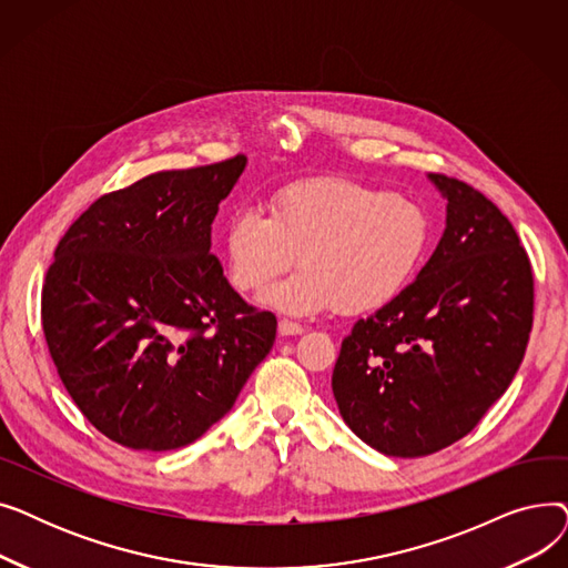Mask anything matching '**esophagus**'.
Listing matches in <instances>:
<instances>
[{
	"label": "esophagus",
	"instance_id": "obj_1",
	"mask_svg": "<svg viewBox=\"0 0 568 568\" xmlns=\"http://www.w3.org/2000/svg\"><path fill=\"white\" fill-rule=\"evenodd\" d=\"M278 334H281V336H300V334H304V326H302L300 322L281 320V322H278Z\"/></svg>",
	"mask_w": 568,
	"mask_h": 568
}]
</instances>
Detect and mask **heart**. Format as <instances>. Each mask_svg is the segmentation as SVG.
Wrapping results in <instances>:
<instances>
[{
  "instance_id": "obj_1",
  "label": "heart",
  "mask_w": 568,
  "mask_h": 568,
  "mask_svg": "<svg viewBox=\"0 0 568 568\" xmlns=\"http://www.w3.org/2000/svg\"><path fill=\"white\" fill-rule=\"evenodd\" d=\"M430 216L409 197L352 179L290 184L257 206H239L223 230L227 276L257 292L296 262L302 268L266 292L290 315L338 308L347 315L392 304L419 272L430 246Z\"/></svg>"
}]
</instances>
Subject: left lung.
Returning a JSON list of instances; mask_svg holds the SVG:
<instances>
[{"mask_svg":"<svg viewBox=\"0 0 568 568\" xmlns=\"http://www.w3.org/2000/svg\"><path fill=\"white\" fill-rule=\"evenodd\" d=\"M446 227L392 304L343 341L332 389L373 449L419 458L465 437L509 389L534 322V274L511 221L456 176L430 172Z\"/></svg>","mask_w":568,"mask_h":568,"instance_id":"8db88e82","label":"left lung"}]
</instances>
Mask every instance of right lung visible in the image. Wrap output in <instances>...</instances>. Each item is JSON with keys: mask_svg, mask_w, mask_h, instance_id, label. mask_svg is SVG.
Wrapping results in <instances>:
<instances>
[{"mask_svg": "<svg viewBox=\"0 0 568 568\" xmlns=\"http://www.w3.org/2000/svg\"><path fill=\"white\" fill-rule=\"evenodd\" d=\"M246 156L165 170L101 195L59 239L43 334L69 396L99 433L172 452L232 409L276 341V317L223 276L212 223Z\"/></svg>", "mask_w": 568, "mask_h": 568, "instance_id": "1", "label": "right lung"}]
</instances>
